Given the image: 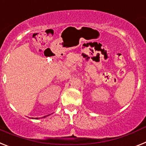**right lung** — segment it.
Wrapping results in <instances>:
<instances>
[{
  "label": "right lung",
  "instance_id": "right-lung-1",
  "mask_svg": "<svg viewBox=\"0 0 146 146\" xmlns=\"http://www.w3.org/2000/svg\"><path fill=\"white\" fill-rule=\"evenodd\" d=\"M48 115H46V116H44V117H47V116H48ZM36 119H38V117H36Z\"/></svg>",
  "mask_w": 146,
  "mask_h": 146
}]
</instances>
